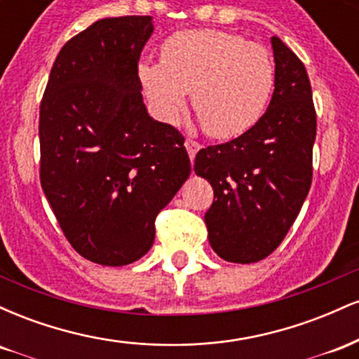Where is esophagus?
Segmentation results:
<instances>
[{"mask_svg":"<svg viewBox=\"0 0 359 359\" xmlns=\"http://www.w3.org/2000/svg\"><path fill=\"white\" fill-rule=\"evenodd\" d=\"M185 148H187V154H189V158L194 160V156H196L197 151L201 150V145L197 142H194V140L187 138L185 140Z\"/></svg>","mask_w":359,"mask_h":359,"instance_id":"obj_1","label":"esophagus"}]
</instances>
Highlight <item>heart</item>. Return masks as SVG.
Segmentation results:
<instances>
[{"label":"heart","instance_id":"b5f03b06","mask_svg":"<svg viewBox=\"0 0 359 359\" xmlns=\"http://www.w3.org/2000/svg\"><path fill=\"white\" fill-rule=\"evenodd\" d=\"M138 76L155 113L175 121L187 90L204 130L212 138H234L265 113L275 84V65L262 45L219 30L172 35L162 62L142 60Z\"/></svg>","mask_w":359,"mask_h":359}]
</instances>
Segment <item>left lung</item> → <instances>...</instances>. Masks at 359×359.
Returning <instances> with one entry per match:
<instances>
[{"mask_svg": "<svg viewBox=\"0 0 359 359\" xmlns=\"http://www.w3.org/2000/svg\"><path fill=\"white\" fill-rule=\"evenodd\" d=\"M275 89L265 114L241 137L199 150L194 172L212 185L204 221L226 262L255 263L283 241L312 182L316 109L302 62L271 36Z\"/></svg>", "mask_w": 359, "mask_h": 359, "instance_id": "left-lung-1", "label": "left lung"}]
</instances>
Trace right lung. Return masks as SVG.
<instances>
[{
    "label": "right lung",
    "instance_id": "add662e5",
    "mask_svg": "<svg viewBox=\"0 0 359 359\" xmlns=\"http://www.w3.org/2000/svg\"><path fill=\"white\" fill-rule=\"evenodd\" d=\"M151 16L97 20L62 47L40 104V182L65 238L106 266L137 262L191 175L184 137L143 102Z\"/></svg>",
    "mask_w": 359,
    "mask_h": 359
}]
</instances>
